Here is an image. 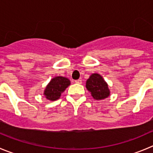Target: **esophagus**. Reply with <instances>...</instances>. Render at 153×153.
<instances>
[{
	"mask_svg": "<svg viewBox=\"0 0 153 153\" xmlns=\"http://www.w3.org/2000/svg\"><path fill=\"white\" fill-rule=\"evenodd\" d=\"M75 82L77 84H82V79H77V80H75Z\"/></svg>",
	"mask_w": 153,
	"mask_h": 153,
	"instance_id": "34e87169",
	"label": "esophagus"
}]
</instances>
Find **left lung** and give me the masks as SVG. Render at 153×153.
<instances>
[{
  "label": "left lung",
  "instance_id": "obj_1",
  "mask_svg": "<svg viewBox=\"0 0 153 153\" xmlns=\"http://www.w3.org/2000/svg\"><path fill=\"white\" fill-rule=\"evenodd\" d=\"M85 87L95 100L105 99L110 96V91L108 85L98 74H92L90 76L86 81Z\"/></svg>",
  "mask_w": 153,
  "mask_h": 153
}]
</instances>
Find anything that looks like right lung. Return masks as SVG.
Wrapping results in <instances>:
<instances>
[{
	"mask_svg": "<svg viewBox=\"0 0 153 153\" xmlns=\"http://www.w3.org/2000/svg\"><path fill=\"white\" fill-rule=\"evenodd\" d=\"M71 84V81L64 76H56L52 78L46 85L43 94L46 99L49 101H56L61 97L62 93L68 88Z\"/></svg>",
	"mask_w": 153,
	"mask_h": 153,
	"instance_id": "right-lung-1",
	"label": "right lung"
}]
</instances>
